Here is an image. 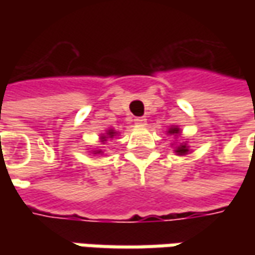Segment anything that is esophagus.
Segmentation results:
<instances>
[{
  "label": "esophagus",
  "instance_id": "esophagus-1",
  "mask_svg": "<svg viewBox=\"0 0 255 255\" xmlns=\"http://www.w3.org/2000/svg\"><path fill=\"white\" fill-rule=\"evenodd\" d=\"M134 123L139 125V126H144V125H146V119H144V118H136V119H134Z\"/></svg>",
  "mask_w": 255,
  "mask_h": 255
}]
</instances>
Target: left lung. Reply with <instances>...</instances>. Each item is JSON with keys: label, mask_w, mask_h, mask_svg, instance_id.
<instances>
[{"label": "left lung", "mask_w": 255, "mask_h": 255, "mask_svg": "<svg viewBox=\"0 0 255 255\" xmlns=\"http://www.w3.org/2000/svg\"><path fill=\"white\" fill-rule=\"evenodd\" d=\"M169 133H171V134H177V133H179V129H177V128H173V129L169 130ZM187 152H189V149H187L186 144H180V146L176 149V153H177V154H186Z\"/></svg>", "instance_id": "1"}]
</instances>
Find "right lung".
I'll return each mask as SVG.
<instances>
[{"label": "right lung", "instance_id": "add662e5", "mask_svg": "<svg viewBox=\"0 0 255 255\" xmlns=\"http://www.w3.org/2000/svg\"><path fill=\"white\" fill-rule=\"evenodd\" d=\"M106 134H108V137H113V136L116 134V132H113V130H109V132L106 133ZM102 139H103V140H106V137H105V136H103ZM103 140H102V142H103Z\"/></svg>", "mask_w": 255, "mask_h": 255}]
</instances>
